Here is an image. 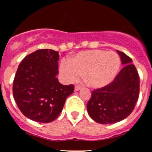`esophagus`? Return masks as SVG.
<instances>
[{"label":"esophagus","mask_w":152,"mask_h":152,"mask_svg":"<svg viewBox=\"0 0 152 152\" xmlns=\"http://www.w3.org/2000/svg\"><path fill=\"white\" fill-rule=\"evenodd\" d=\"M81 88H82V87H81V86L76 85V86H75L74 90H75V91H79V90H81Z\"/></svg>","instance_id":"esophagus-1"}]
</instances>
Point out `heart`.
<instances>
[{
	"label": "heart",
	"instance_id": "heart-1",
	"mask_svg": "<svg viewBox=\"0 0 152 152\" xmlns=\"http://www.w3.org/2000/svg\"><path fill=\"white\" fill-rule=\"evenodd\" d=\"M120 65V57L115 52L90 50L80 52L70 58V62L63 59L59 70L67 82L78 80L80 75H83L84 81L87 85L100 88L114 79Z\"/></svg>",
	"mask_w": 152,
	"mask_h": 152
}]
</instances>
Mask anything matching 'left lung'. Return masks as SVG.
Masks as SVG:
<instances>
[{"instance_id":"8db88e82","label":"left lung","mask_w":152,"mask_h":152,"mask_svg":"<svg viewBox=\"0 0 152 152\" xmlns=\"http://www.w3.org/2000/svg\"><path fill=\"white\" fill-rule=\"evenodd\" d=\"M124 65L109 85L92 92L87 102L88 114L101 124H114L128 117L139 98L140 79L129 56L117 50Z\"/></svg>"}]
</instances>
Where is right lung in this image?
Masks as SVG:
<instances>
[{
    "instance_id": "obj_1",
    "label": "right lung",
    "mask_w": 152,
    "mask_h": 152,
    "mask_svg": "<svg viewBox=\"0 0 152 152\" xmlns=\"http://www.w3.org/2000/svg\"><path fill=\"white\" fill-rule=\"evenodd\" d=\"M59 52L40 49L26 56L18 66L13 82L14 99L21 113L40 123L54 121L62 112L74 85H61Z\"/></svg>"
}]
</instances>
